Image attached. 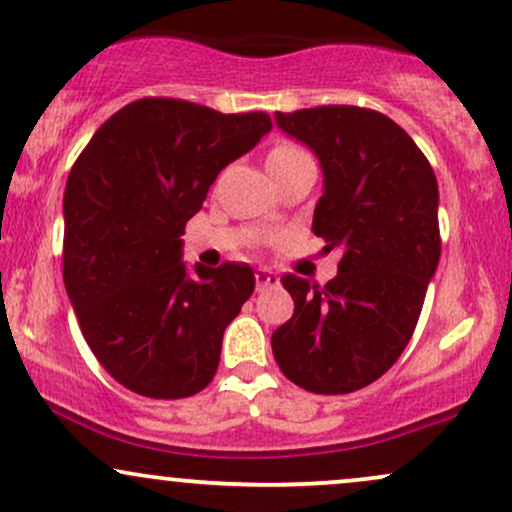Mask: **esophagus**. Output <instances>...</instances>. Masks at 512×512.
Returning <instances> with one entry per match:
<instances>
[{"label":"esophagus","mask_w":512,"mask_h":512,"mask_svg":"<svg viewBox=\"0 0 512 512\" xmlns=\"http://www.w3.org/2000/svg\"><path fill=\"white\" fill-rule=\"evenodd\" d=\"M255 284H257V291L272 289V286H279V276H276L274 272H269V269H257Z\"/></svg>","instance_id":"obj_1"}]
</instances>
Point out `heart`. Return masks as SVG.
Returning a JSON list of instances; mask_svg holds the SVG:
<instances>
[{
	"mask_svg": "<svg viewBox=\"0 0 512 512\" xmlns=\"http://www.w3.org/2000/svg\"><path fill=\"white\" fill-rule=\"evenodd\" d=\"M301 158H308V151L301 149V146L293 144V142H279L269 149L267 168H269V173H274V170L291 166V163L301 161Z\"/></svg>",
	"mask_w": 512,
	"mask_h": 512,
	"instance_id": "b5f03b06",
	"label": "heart"
}]
</instances>
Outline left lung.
<instances>
[{"label":"left lung","mask_w":512,"mask_h":512,"mask_svg":"<svg viewBox=\"0 0 512 512\" xmlns=\"http://www.w3.org/2000/svg\"><path fill=\"white\" fill-rule=\"evenodd\" d=\"M274 117L320 161L313 233L342 260L325 286L281 276L296 308L272 334V351L291 383L346 395L387 373L419 322L440 260L436 173L378 110L320 105Z\"/></svg>","instance_id":"obj_1"}]
</instances>
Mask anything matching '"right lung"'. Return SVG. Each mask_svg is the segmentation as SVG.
Segmentation results:
<instances>
[{
  "mask_svg": "<svg viewBox=\"0 0 512 512\" xmlns=\"http://www.w3.org/2000/svg\"><path fill=\"white\" fill-rule=\"evenodd\" d=\"M269 129L267 113L139 98L76 158L64 190V286L93 356L127 390L192 397L216 375L223 330L255 274L236 262L190 274L180 236L216 175Z\"/></svg>",
  "mask_w": 512,
  "mask_h": 512,
  "instance_id": "right-lung-1",
  "label": "right lung"
}]
</instances>
